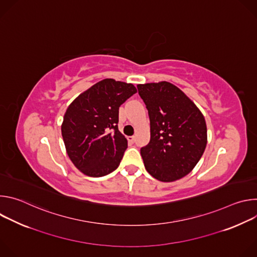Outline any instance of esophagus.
Returning <instances> with one entry per match:
<instances>
[{
    "mask_svg": "<svg viewBox=\"0 0 257 257\" xmlns=\"http://www.w3.org/2000/svg\"><path fill=\"white\" fill-rule=\"evenodd\" d=\"M128 140H129L130 142L134 143V142H135V136H129V137H128Z\"/></svg>",
    "mask_w": 257,
    "mask_h": 257,
    "instance_id": "esophagus-1",
    "label": "esophagus"
}]
</instances>
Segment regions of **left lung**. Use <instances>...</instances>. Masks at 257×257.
Masks as SVG:
<instances>
[{
    "label": "left lung",
    "mask_w": 257,
    "mask_h": 257,
    "mask_svg": "<svg viewBox=\"0 0 257 257\" xmlns=\"http://www.w3.org/2000/svg\"><path fill=\"white\" fill-rule=\"evenodd\" d=\"M137 88L151 122V140L140 150L145 169L162 182L181 179L193 170L204 153V117L194 102L170 82L138 84Z\"/></svg>",
    "instance_id": "8db88e82"
}]
</instances>
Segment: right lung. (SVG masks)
Here are the masks:
<instances>
[{"instance_id": "right-lung-1", "label": "right lung", "mask_w": 257, "mask_h": 257, "mask_svg": "<svg viewBox=\"0 0 257 257\" xmlns=\"http://www.w3.org/2000/svg\"><path fill=\"white\" fill-rule=\"evenodd\" d=\"M136 92L131 83L103 79L68 106L62 136L70 160L83 174L102 177L119 167L128 146L118 129L119 107Z\"/></svg>"}]
</instances>
